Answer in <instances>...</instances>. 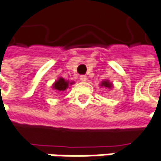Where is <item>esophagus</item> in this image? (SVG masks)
Wrapping results in <instances>:
<instances>
[{
  "label": "esophagus",
  "mask_w": 161,
  "mask_h": 161,
  "mask_svg": "<svg viewBox=\"0 0 161 161\" xmlns=\"http://www.w3.org/2000/svg\"><path fill=\"white\" fill-rule=\"evenodd\" d=\"M80 80L82 81V82H86V81H87V76H86V75H81Z\"/></svg>",
  "instance_id": "esophagus-1"
}]
</instances>
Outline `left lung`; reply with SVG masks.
<instances>
[{
  "instance_id": "obj_1",
  "label": "left lung",
  "mask_w": 161,
  "mask_h": 161,
  "mask_svg": "<svg viewBox=\"0 0 161 161\" xmlns=\"http://www.w3.org/2000/svg\"><path fill=\"white\" fill-rule=\"evenodd\" d=\"M100 86H104V87H107V88H108V89H111L112 87H113V84L110 82L109 80H103L101 82V84H100Z\"/></svg>"
}]
</instances>
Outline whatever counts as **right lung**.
Wrapping results in <instances>:
<instances>
[{
	"label": "right lung",
	"instance_id": "right-lung-1",
	"mask_svg": "<svg viewBox=\"0 0 161 161\" xmlns=\"http://www.w3.org/2000/svg\"><path fill=\"white\" fill-rule=\"evenodd\" d=\"M73 84H74V82H70V81L65 80L63 77H59L57 80L53 84L52 88L53 90L58 91V92H62V91H64V90L67 89L69 87V86H71Z\"/></svg>",
	"mask_w": 161,
	"mask_h": 161
}]
</instances>
